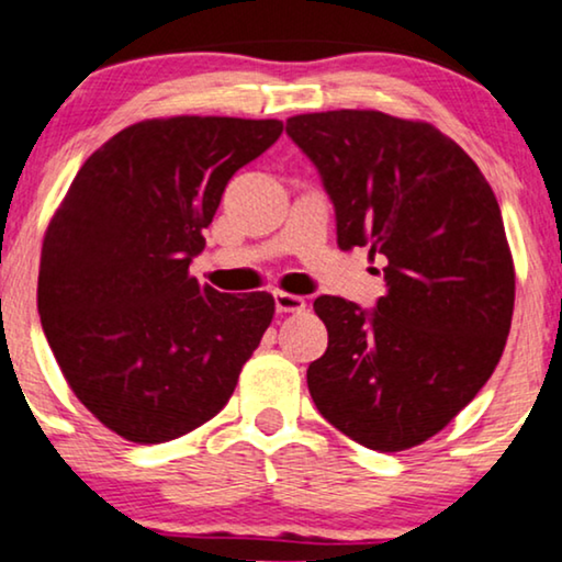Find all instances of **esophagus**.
<instances>
[{
	"mask_svg": "<svg viewBox=\"0 0 562 562\" xmlns=\"http://www.w3.org/2000/svg\"><path fill=\"white\" fill-rule=\"evenodd\" d=\"M274 311L277 313H301L305 311V297L293 293H274Z\"/></svg>",
	"mask_w": 562,
	"mask_h": 562,
	"instance_id": "obj_1",
	"label": "esophagus"
}]
</instances>
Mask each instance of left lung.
I'll return each mask as SVG.
<instances>
[{
  "instance_id": "left-lung-1",
  "label": "left lung",
  "mask_w": 562,
  "mask_h": 562,
  "mask_svg": "<svg viewBox=\"0 0 562 562\" xmlns=\"http://www.w3.org/2000/svg\"><path fill=\"white\" fill-rule=\"evenodd\" d=\"M285 131L331 198L336 244L385 259L372 311L336 295L313 303L328 347L308 368L311 398L355 442L408 450L475 398L506 347L514 261L496 194L429 123L331 110Z\"/></svg>"
}]
</instances>
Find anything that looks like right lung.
<instances>
[{
	"label": "right lung",
	"mask_w": 562,
	"mask_h": 562,
	"mask_svg": "<svg viewBox=\"0 0 562 562\" xmlns=\"http://www.w3.org/2000/svg\"><path fill=\"white\" fill-rule=\"evenodd\" d=\"M280 133L282 120H144L89 156L50 221L43 331L74 395L123 439L211 422L272 324V295L200 288L190 265L228 179Z\"/></svg>",
	"instance_id": "add662e5"
}]
</instances>
